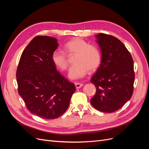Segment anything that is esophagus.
<instances>
[{
    "instance_id": "obj_1",
    "label": "esophagus",
    "mask_w": 149,
    "mask_h": 149,
    "mask_svg": "<svg viewBox=\"0 0 149 149\" xmlns=\"http://www.w3.org/2000/svg\"><path fill=\"white\" fill-rule=\"evenodd\" d=\"M74 84H75V86H76V89H79V88H81V87L83 86V84L79 83H75Z\"/></svg>"
}]
</instances>
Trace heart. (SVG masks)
<instances>
[{"instance_id": "1", "label": "heart", "mask_w": 149, "mask_h": 149, "mask_svg": "<svg viewBox=\"0 0 149 149\" xmlns=\"http://www.w3.org/2000/svg\"><path fill=\"white\" fill-rule=\"evenodd\" d=\"M65 52L68 55H74V65L70 68L68 76L71 79H78L86 75L88 71H96L100 66L101 55L96 47L89 45L84 40L75 38L66 42L64 45ZM60 50L54 51L52 60L55 66L61 71L68 67L67 56Z\"/></svg>"}]
</instances>
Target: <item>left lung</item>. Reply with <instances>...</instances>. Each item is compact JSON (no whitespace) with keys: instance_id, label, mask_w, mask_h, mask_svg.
Returning a JSON list of instances; mask_svg holds the SVG:
<instances>
[{"instance_id":"left-lung-1","label":"left lung","mask_w":149,"mask_h":149,"mask_svg":"<svg viewBox=\"0 0 149 149\" xmlns=\"http://www.w3.org/2000/svg\"><path fill=\"white\" fill-rule=\"evenodd\" d=\"M101 52V62L91 82L96 93L92 106L103 112H114L123 107L133 94L135 73L131 55L123 43L114 36H96Z\"/></svg>"}]
</instances>
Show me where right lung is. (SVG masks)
Instances as JSON below:
<instances>
[{
    "label": "right lung",
    "mask_w": 149,
    "mask_h": 149,
    "mask_svg": "<svg viewBox=\"0 0 149 149\" xmlns=\"http://www.w3.org/2000/svg\"><path fill=\"white\" fill-rule=\"evenodd\" d=\"M58 46L55 38L35 37L22 53L16 73L18 92L27 109L45 119L63 114L76 90L53 63L52 55Z\"/></svg>",
    "instance_id": "obj_1"
}]
</instances>
